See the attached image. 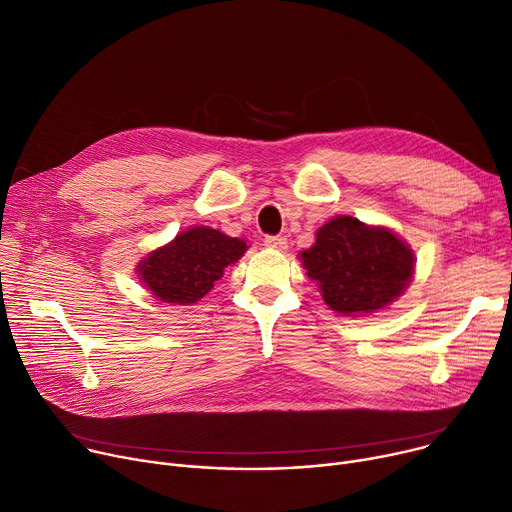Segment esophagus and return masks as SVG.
Returning <instances> with one entry per match:
<instances>
[{
    "instance_id": "34e87169",
    "label": "esophagus",
    "mask_w": 512,
    "mask_h": 512,
    "mask_svg": "<svg viewBox=\"0 0 512 512\" xmlns=\"http://www.w3.org/2000/svg\"><path fill=\"white\" fill-rule=\"evenodd\" d=\"M265 247L269 249H275V251H286L288 249V239L282 237V235H271V237H265Z\"/></svg>"
}]
</instances>
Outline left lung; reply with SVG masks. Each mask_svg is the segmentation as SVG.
<instances>
[{"instance_id":"obj_1","label":"left lung","mask_w":512,"mask_h":512,"mask_svg":"<svg viewBox=\"0 0 512 512\" xmlns=\"http://www.w3.org/2000/svg\"><path fill=\"white\" fill-rule=\"evenodd\" d=\"M302 261L324 302L341 314L384 308L404 292L414 271L412 251L392 230L365 226L351 216L324 224Z\"/></svg>"}]
</instances>
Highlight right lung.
<instances>
[{"label": "right lung", "instance_id": "obj_1", "mask_svg": "<svg viewBox=\"0 0 512 512\" xmlns=\"http://www.w3.org/2000/svg\"><path fill=\"white\" fill-rule=\"evenodd\" d=\"M245 251V241L230 239L214 228L196 226L151 253L138 265V273L159 300L185 306L204 298L222 277L224 267L239 261Z\"/></svg>", "mask_w": 512, "mask_h": 512}]
</instances>
